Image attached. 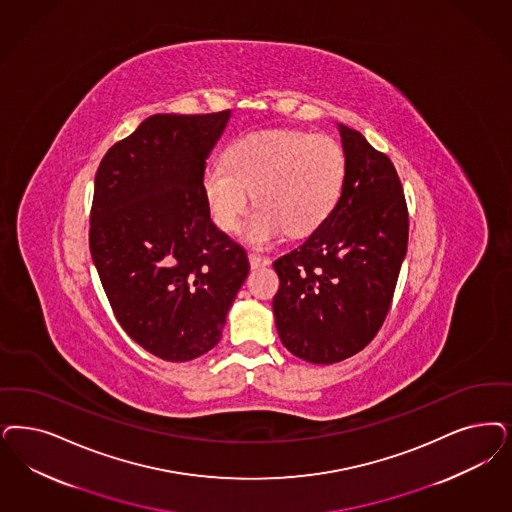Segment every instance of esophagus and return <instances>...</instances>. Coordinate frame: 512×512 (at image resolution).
<instances>
[{
  "label": "esophagus",
  "instance_id": "obj_1",
  "mask_svg": "<svg viewBox=\"0 0 512 512\" xmlns=\"http://www.w3.org/2000/svg\"><path fill=\"white\" fill-rule=\"evenodd\" d=\"M249 265L251 268H261V266L270 265V259L259 253H249Z\"/></svg>",
  "mask_w": 512,
  "mask_h": 512
}]
</instances>
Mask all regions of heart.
I'll return each instance as SVG.
<instances>
[{
  "label": "heart",
  "instance_id": "heart-1",
  "mask_svg": "<svg viewBox=\"0 0 512 512\" xmlns=\"http://www.w3.org/2000/svg\"><path fill=\"white\" fill-rule=\"evenodd\" d=\"M348 177L340 141L304 130H261L232 141L225 164L202 172V194L212 221L238 229L249 204L257 210L244 225L247 242L266 246L283 232L304 236L333 213Z\"/></svg>",
  "mask_w": 512,
  "mask_h": 512
}]
</instances>
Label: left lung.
I'll list each match as a JSON object with an SVG mask.
<instances>
[{"label": "left lung", "mask_w": 512, "mask_h": 512, "mask_svg": "<svg viewBox=\"0 0 512 512\" xmlns=\"http://www.w3.org/2000/svg\"><path fill=\"white\" fill-rule=\"evenodd\" d=\"M348 177L333 213L304 244L274 261L272 300L283 346L331 365L361 352L388 316L408 244L397 170L365 136L338 124Z\"/></svg>", "instance_id": "8db88e82"}]
</instances>
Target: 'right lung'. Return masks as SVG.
<instances>
[{
    "mask_svg": "<svg viewBox=\"0 0 512 512\" xmlns=\"http://www.w3.org/2000/svg\"><path fill=\"white\" fill-rule=\"evenodd\" d=\"M230 111L151 115L100 162L89 244L126 335L164 361L210 352L249 261L210 219L202 172Z\"/></svg>",
    "mask_w": 512,
    "mask_h": 512,
    "instance_id": "1",
    "label": "right lung"
}]
</instances>
